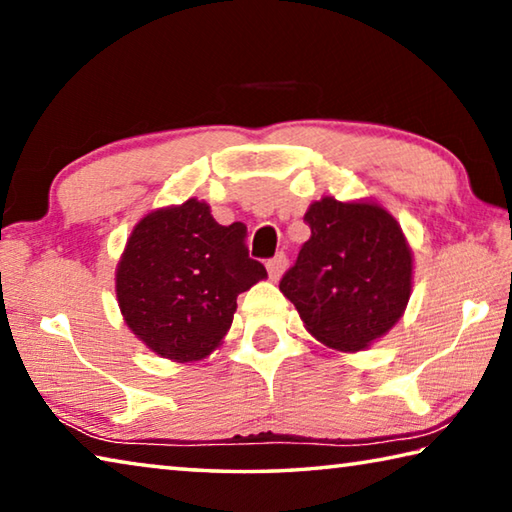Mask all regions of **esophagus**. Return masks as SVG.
<instances>
[{
  "mask_svg": "<svg viewBox=\"0 0 512 512\" xmlns=\"http://www.w3.org/2000/svg\"><path fill=\"white\" fill-rule=\"evenodd\" d=\"M287 266H289L287 255L280 253V255H275L273 259H268L266 271H268V275H271V280L277 282V280H280V277H282V273L287 271Z\"/></svg>",
  "mask_w": 512,
  "mask_h": 512,
  "instance_id": "obj_1",
  "label": "esophagus"
}]
</instances>
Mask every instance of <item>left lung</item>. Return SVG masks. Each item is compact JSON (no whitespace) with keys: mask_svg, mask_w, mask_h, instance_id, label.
I'll list each match as a JSON object with an SVG mask.
<instances>
[{"mask_svg":"<svg viewBox=\"0 0 512 512\" xmlns=\"http://www.w3.org/2000/svg\"><path fill=\"white\" fill-rule=\"evenodd\" d=\"M311 237L280 280L302 323L327 348L359 352L402 318L413 255L400 223L372 201L332 196L305 214Z\"/></svg>","mask_w":512,"mask_h":512,"instance_id":"1","label":"left lung"}]
</instances>
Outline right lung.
<instances>
[{
  "label": "right lung",
  "instance_id": "1",
  "mask_svg": "<svg viewBox=\"0 0 512 512\" xmlns=\"http://www.w3.org/2000/svg\"><path fill=\"white\" fill-rule=\"evenodd\" d=\"M264 277V264L248 257L246 225H219L210 205L189 198L135 225L115 287L137 339L164 359L187 363L219 348L237 296Z\"/></svg>",
  "mask_w": 512,
  "mask_h": 512
}]
</instances>
